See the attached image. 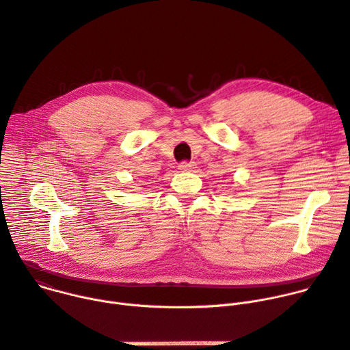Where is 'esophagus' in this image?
Segmentation results:
<instances>
[{"label":"esophagus","instance_id":"1","mask_svg":"<svg viewBox=\"0 0 350 350\" xmlns=\"http://www.w3.org/2000/svg\"><path fill=\"white\" fill-rule=\"evenodd\" d=\"M178 168L183 172H191L196 168V164L193 163V161H182V163L178 165Z\"/></svg>","mask_w":350,"mask_h":350}]
</instances>
